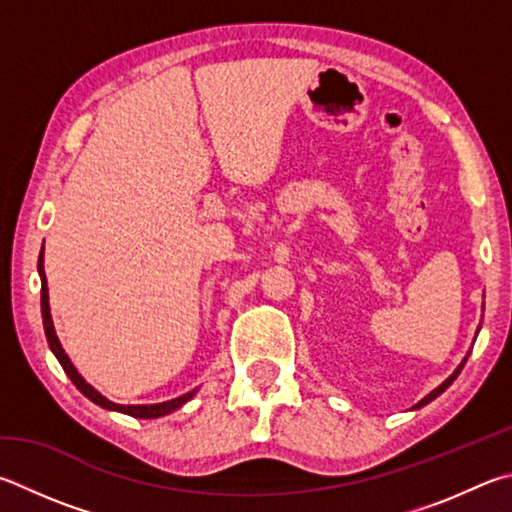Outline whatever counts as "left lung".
Wrapping results in <instances>:
<instances>
[{"instance_id": "obj_1", "label": "left lung", "mask_w": 512, "mask_h": 512, "mask_svg": "<svg viewBox=\"0 0 512 512\" xmlns=\"http://www.w3.org/2000/svg\"><path fill=\"white\" fill-rule=\"evenodd\" d=\"M466 360H468V358H463V360H461V365H459L457 369H454V374H452L450 378H445V380H443V383H441L439 387H436V389H432V392H430V394H427L425 398H421V401H418V403L414 405V410H418V407H423V405H427V403H432L436 396H439V394H443V392H445V389H448V387H450V385L454 383V378H457V376L461 374V369H463V365H466Z\"/></svg>"}]
</instances>
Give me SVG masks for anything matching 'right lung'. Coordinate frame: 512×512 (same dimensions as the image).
<instances>
[{"label": "right lung", "mask_w": 512, "mask_h": 512, "mask_svg": "<svg viewBox=\"0 0 512 512\" xmlns=\"http://www.w3.org/2000/svg\"><path fill=\"white\" fill-rule=\"evenodd\" d=\"M37 273H40V280H42V297H40V306H42V322H44V333H46V340H49V347L55 353V358L60 360V365L64 369V374L71 378V383L76 385L82 394H85L89 401H94L96 405L105 407V410H114V412H123L129 414L134 418H159L170 414L174 410H179L181 405H185L190 401V398L197 394V389H192V392L183 394L179 398H172V401H165V403H154V405H118V403H111L109 398L102 396L100 392H96L94 387H91L85 378L78 374V369L73 367V362L69 360L67 353H64L62 345L58 336H55V329H53V320H51V309H49V288H46V275H44V246L40 250V259H37Z\"/></svg>", "instance_id": "obj_1"}]
</instances>
